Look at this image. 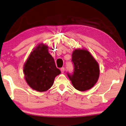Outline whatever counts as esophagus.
Returning <instances> with one entry per match:
<instances>
[{
  "mask_svg": "<svg viewBox=\"0 0 126 126\" xmlns=\"http://www.w3.org/2000/svg\"><path fill=\"white\" fill-rule=\"evenodd\" d=\"M60 70H61V73H64V72H65V68H64V67L61 68Z\"/></svg>",
  "mask_w": 126,
  "mask_h": 126,
  "instance_id": "34e87169",
  "label": "esophagus"
}]
</instances>
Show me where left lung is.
Listing matches in <instances>:
<instances>
[{
	"label": "left lung",
	"instance_id": "8db88e82",
	"mask_svg": "<svg viewBox=\"0 0 126 126\" xmlns=\"http://www.w3.org/2000/svg\"><path fill=\"white\" fill-rule=\"evenodd\" d=\"M72 56L74 71L72 75H67L73 87L82 92L90 89L99 79L100 69L98 62L84 48L75 49Z\"/></svg>",
	"mask_w": 126,
	"mask_h": 126
}]
</instances>
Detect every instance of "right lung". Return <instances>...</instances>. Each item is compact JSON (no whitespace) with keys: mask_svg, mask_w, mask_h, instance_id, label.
Wrapping results in <instances>:
<instances>
[{"mask_svg":"<svg viewBox=\"0 0 126 126\" xmlns=\"http://www.w3.org/2000/svg\"><path fill=\"white\" fill-rule=\"evenodd\" d=\"M23 73L28 85L35 91L43 92L50 88L61 71L56 67L48 46L41 43L28 57L23 65Z\"/></svg>","mask_w":126,"mask_h":126,"instance_id":"1","label":"right lung"}]
</instances>
